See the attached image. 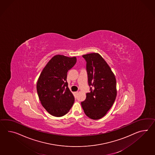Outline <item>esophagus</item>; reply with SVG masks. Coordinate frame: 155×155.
I'll list each match as a JSON object with an SVG mask.
<instances>
[{
    "mask_svg": "<svg viewBox=\"0 0 155 155\" xmlns=\"http://www.w3.org/2000/svg\"><path fill=\"white\" fill-rule=\"evenodd\" d=\"M78 92H75L74 93V96H75L76 97H77V96L78 95Z\"/></svg>",
    "mask_w": 155,
    "mask_h": 155,
    "instance_id": "esophagus-1",
    "label": "esophagus"
}]
</instances>
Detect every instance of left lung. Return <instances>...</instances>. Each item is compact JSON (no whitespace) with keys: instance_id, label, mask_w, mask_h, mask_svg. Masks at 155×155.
Listing matches in <instances>:
<instances>
[{"instance_id":"left-lung-1","label":"left lung","mask_w":155,"mask_h":155,"mask_svg":"<svg viewBox=\"0 0 155 155\" xmlns=\"http://www.w3.org/2000/svg\"><path fill=\"white\" fill-rule=\"evenodd\" d=\"M86 61L88 83L90 92L81 102L88 117L97 120L105 115L114 104L117 97L115 77L105 61L98 53L82 56Z\"/></svg>"}]
</instances>
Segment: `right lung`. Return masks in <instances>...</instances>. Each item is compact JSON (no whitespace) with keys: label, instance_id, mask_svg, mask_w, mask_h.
Returning a JSON list of instances; mask_svg holds the SVG:
<instances>
[{"label":"right lung","instance_id":"obj_1","mask_svg":"<svg viewBox=\"0 0 155 155\" xmlns=\"http://www.w3.org/2000/svg\"><path fill=\"white\" fill-rule=\"evenodd\" d=\"M76 57L57 55L43 69L37 82V92L42 105L51 115L60 117L74 102L67 82L68 71L76 64Z\"/></svg>","mask_w":155,"mask_h":155}]
</instances>
